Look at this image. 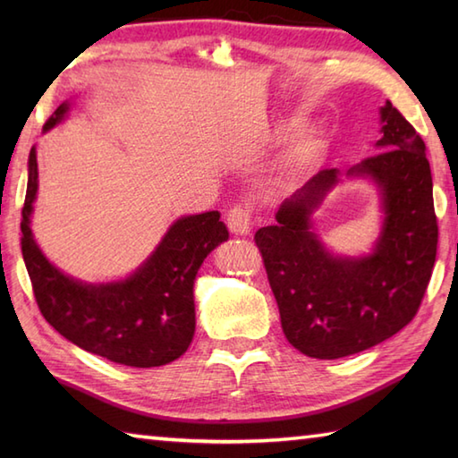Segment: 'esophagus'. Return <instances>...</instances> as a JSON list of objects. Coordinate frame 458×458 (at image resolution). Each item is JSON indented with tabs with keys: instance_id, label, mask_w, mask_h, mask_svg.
I'll use <instances>...</instances> for the list:
<instances>
[{
	"instance_id": "esophagus-1",
	"label": "esophagus",
	"mask_w": 458,
	"mask_h": 458,
	"mask_svg": "<svg viewBox=\"0 0 458 458\" xmlns=\"http://www.w3.org/2000/svg\"><path fill=\"white\" fill-rule=\"evenodd\" d=\"M226 224L234 234H248L251 230V212L246 207H232L226 212Z\"/></svg>"
}]
</instances>
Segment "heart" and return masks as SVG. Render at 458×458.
Returning <instances> with one entry per match:
<instances>
[{
  "label": "heart",
  "mask_w": 458,
  "mask_h": 458,
  "mask_svg": "<svg viewBox=\"0 0 458 458\" xmlns=\"http://www.w3.org/2000/svg\"><path fill=\"white\" fill-rule=\"evenodd\" d=\"M313 141L310 140H303V141H299L295 148H293V151H291V163H299V161H303L307 155L313 151L315 148H313Z\"/></svg>",
  "instance_id": "1"
}]
</instances>
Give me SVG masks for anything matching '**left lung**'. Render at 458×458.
Masks as SVG:
<instances>
[{"label":"left lung","instance_id":"left-lung-1","mask_svg":"<svg viewBox=\"0 0 458 458\" xmlns=\"http://www.w3.org/2000/svg\"><path fill=\"white\" fill-rule=\"evenodd\" d=\"M379 114L384 135L376 145L384 151L348 169L382 191L386 216L372 254L333 256L310 232V212L338 182L336 169L318 171L281 204L274 226L254 236L281 328L310 358H344L400 333L420 310L433 274L439 226L425 143L392 102Z\"/></svg>","mask_w":458,"mask_h":458}]
</instances>
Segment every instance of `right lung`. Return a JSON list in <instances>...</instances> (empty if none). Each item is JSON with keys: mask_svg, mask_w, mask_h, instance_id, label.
Here are the masks:
<instances>
[{"mask_svg": "<svg viewBox=\"0 0 458 458\" xmlns=\"http://www.w3.org/2000/svg\"><path fill=\"white\" fill-rule=\"evenodd\" d=\"M61 104L48 131L64 118ZM37 153H29V181L21 210V251L35 301L56 333L110 362L153 368L187 352L194 335V277L210 251L228 240L216 210L177 220L151 258L115 284L86 285L64 276L35 244L29 218L37 194Z\"/></svg>", "mask_w": 458, "mask_h": 458, "instance_id": "1", "label": "right lung"}]
</instances>
